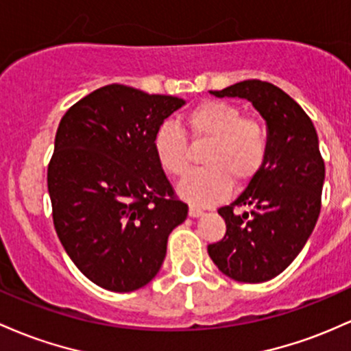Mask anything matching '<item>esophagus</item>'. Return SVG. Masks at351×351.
Returning <instances> with one entry per match:
<instances>
[{"instance_id": "34e87169", "label": "esophagus", "mask_w": 351, "mask_h": 351, "mask_svg": "<svg viewBox=\"0 0 351 351\" xmlns=\"http://www.w3.org/2000/svg\"><path fill=\"white\" fill-rule=\"evenodd\" d=\"M202 214H204L202 208L194 207V206L189 207V215H191V217H200V215H202Z\"/></svg>"}]
</instances>
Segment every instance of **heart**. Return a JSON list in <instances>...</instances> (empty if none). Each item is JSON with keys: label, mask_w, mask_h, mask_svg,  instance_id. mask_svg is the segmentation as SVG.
I'll use <instances>...</instances> for the list:
<instances>
[{"label": "heart", "mask_w": 351, "mask_h": 351, "mask_svg": "<svg viewBox=\"0 0 351 351\" xmlns=\"http://www.w3.org/2000/svg\"><path fill=\"white\" fill-rule=\"evenodd\" d=\"M187 132L194 144H206L200 171L180 182L179 194L194 206H212L226 199L234 184L257 176L269 154V131L262 121L245 117L227 101H204L186 114ZM157 162L172 177L187 174L191 145L187 134L174 123L157 128L152 139Z\"/></svg>", "instance_id": "obj_1"}]
</instances>
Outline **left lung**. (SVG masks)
Wrapping results in <instances>:
<instances>
[{
    "instance_id": "left-lung-1",
    "label": "left lung",
    "mask_w": 351,
    "mask_h": 351,
    "mask_svg": "<svg viewBox=\"0 0 351 351\" xmlns=\"http://www.w3.org/2000/svg\"><path fill=\"white\" fill-rule=\"evenodd\" d=\"M210 93L250 101L267 121L270 144L245 191L219 208L227 230L207 252L227 277L267 282L300 254L320 215L325 162L317 131L300 106L270 82L249 80ZM237 206L246 210L237 213Z\"/></svg>"
}]
</instances>
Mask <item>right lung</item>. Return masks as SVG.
<instances>
[{"label": "right lung", "mask_w": 351, "mask_h": 351, "mask_svg": "<svg viewBox=\"0 0 351 351\" xmlns=\"http://www.w3.org/2000/svg\"><path fill=\"white\" fill-rule=\"evenodd\" d=\"M184 104L124 84L99 88L59 123L48 191L59 240L90 282L111 292L147 285L189 207L157 162L152 139Z\"/></svg>", "instance_id": "1"}]
</instances>
